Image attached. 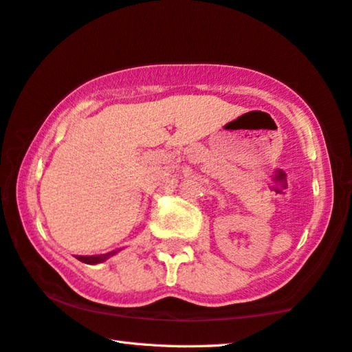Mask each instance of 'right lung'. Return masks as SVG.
I'll use <instances>...</instances> for the list:
<instances>
[{"label": "right lung", "mask_w": 352, "mask_h": 352, "mask_svg": "<svg viewBox=\"0 0 352 352\" xmlns=\"http://www.w3.org/2000/svg\"><path fill=\"white\" fill-rule=\"evenodd\" d=\"M114 252H109V254H103V255H91V256H76L78 260L82 261V263H87V265H96V263H102V261H104L106 258H109L111 255H114Z\"/></svg>", "instance_id": "add662e5"}]
</instances>
